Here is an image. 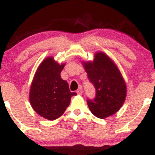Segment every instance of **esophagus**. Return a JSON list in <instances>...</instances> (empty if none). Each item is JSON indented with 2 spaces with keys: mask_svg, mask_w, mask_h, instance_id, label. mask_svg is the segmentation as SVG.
Returning a JSON list of instances; mask_svg holds the SVG:
<instances>
[{
  "mask_svg": "<svg viewBox=\"0 0 155 155\" xmlns=\"http://www.w3.org/2000/svg\"><path fill=\"white\" fill-rule=\"evenodd\" d=\"M76 92H77V94H79V95H81V94H83V89H82V88H79V89H78V90L76 91Z\"/></svg>",
  "mask_w": 155,
  "mask_h": 155,
  "instance_id": "1",
  "label": "esophagus"
}]
</instances>
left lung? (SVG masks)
<instances>
[{
  "mask_svg": "<svg viewBox=\"0 0 155 155\" xmlns=\"http://www.w3.org/2000/svg\"><path fill=\"white\" fill-rule=\"evenodd\" d=\"M89 81L95 87L94 100H87L91 112L104 119L119 111L126 97V84L117 65L106 53H94L93 61H82Z\"/></svg>",
  "mask_w": 155,
  "mask_h": 155,
  "instance_id": "8db88e82",
  "label": "left lung"
}]
</instances>
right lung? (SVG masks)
<instances>
[{
  "label": "right lung",
  "instance_id": "obj_1",
  "mask_svg": "<svg viewBox=\"0 0 155 155\" xmlns=\"http://www.w3.org/2000/svg\"><path fill=\"white\" fill-rule=\"evenodd\" d=\"M65 64H59L54 58H45L38 67L29 91L32 109L41 117L54 120L61 117L69 106L71 92L69 85L61 77Z\"/></svg>",
  "mask_w": 155,
  "mask_h": 155
}]
</instances>
